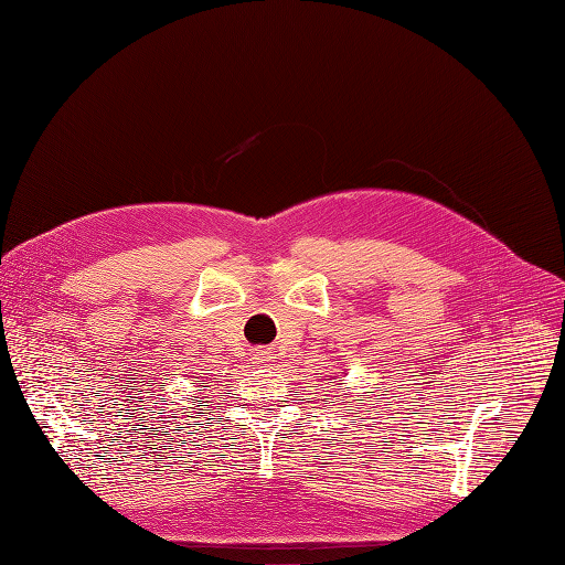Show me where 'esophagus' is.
I'll use <instances>...</instances> for the list:
<instances>
[{"instance_id":"1","label":"esophagus","mask_w":565,"mask_h":565,"mask_svg":"<svg viewBox=\"0 0 565 565\" xmlns=\"http://www.w3.org/2000/svg\"><path fill=\"white\" fill-rule=\"evenodd\" d=\"M256 355H259V361H262V363H270L273 351H266V349H264V351H259V353H256Z\"/></svg>"}]
</instances>
